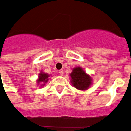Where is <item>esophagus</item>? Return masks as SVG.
<instances>
[{"label": "esophagus", "instance_id": "1", "mask_svg": "<svg viewBox=\"0 0 131 131\" xmlns=\"http://www.w3.org/2000/svg\"><path fill=\"white\" fill-rule=\"evenodd\" d=\"M59 75H63V70H59Z\"/></svg>", "mask_w": 131, "mask_h": 131}]
</instances>
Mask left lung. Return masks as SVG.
<instances>
[{"label": "left lung", "mask_w": 131, "mask_h": 131, "mask_svg": "<svg viewBox=\"0 0 131 131\" xmlns=\"http://www.w3.org/2000/svg\"><path fill=\"white\" fill-rule=\"evenodd\" d=\"M70 76L72 78L71 83L78 90H85L91 86L92 78L80 67L73 68Z\"/></svg>", "instance_id": "1"}]
</instances>
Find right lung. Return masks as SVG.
I'll return each instance as SVG.
<instances>
[{"mask_svg":"<svg viewBox=\"0 0 131 131\" xmlns=\"http://www.w3.org/2000/svg\"><path fill=\"white\" fill-rule=\"evenodd\" d=\"M49 77V75L47 74V73H43V72H41V73H40V74L39 75V79L37 80V83L38 84H39L40 82L41 83H44L43 84H42L43 86V85H45V83H46L48 81V78Z\"/></svg>","mask_w":131,"mask_h":131,"instance_id":"right-lung-1","label":"right lung"}]
</instances>
